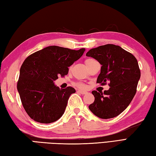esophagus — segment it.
Masks as SVG:
<instances>
[{
	"mask_svg": "<svg viewBox=\"0 0 156 156\" xmlns=\"http://www.w3.org/2000/svg\"><path fill=\"white\" fill-rule=\"evenodd\" d=\"M77 92H78L79 93H80L81 94H86L87 93V92H84V91H82V90H78Z\"/></svg>",
	"mask_w": 156,
	"mask_h": 156,
	"instance_id": "esophagus-1",
	"label": "esophagus"
}]
</instances>
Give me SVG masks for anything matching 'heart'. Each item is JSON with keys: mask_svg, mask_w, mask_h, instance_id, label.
<instances>
[{"mask_svg": "<svg viewBox=\"0 0 156 156\" xmlns=\"http://www.w3.org/2000/svg\"><path fill=\"white\" fill-rule=\"evenodd\" d=\"M95 60L92 59V58H88V59H87L86 61H85V63H86V64L87 65V64H88L90 62H92L94 61ZM76 86H77L78 87L81 88V89H86V85L83 84V83H81V82H77V83H76Z\"/></svg>", "mask_w": 156, "mask_h": 156, "instance_id": "1", "label": "heart"}]
</instances>
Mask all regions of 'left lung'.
<instances>
[{
	"label": "left lung",
	"mask_w": 156,
	"mask_h": 156,
	"mask_svg": "<svg viewBox=\"0 0 156 156\" xmlns=\"http://www.w3.org/2000/svg\"><path fill=\"white\" fill-rule=\"evenodd\" d=\"M101 64L96 83L110 86L104 93L94 90V102L89 109L101 119H110L122 113L136 92L140 71L137 60L130 52L113 44L99 46L87 52Z\"/></svg>",
	"instance_id": "1"
}]
</instances>
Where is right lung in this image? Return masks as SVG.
I'll return each instance as SVG.
<instances>
[{
  "mask_svg": "<svg viewBox=\"0 0 156 156\" xmlns=\"http://www.w3.org/2000/svg\"><path fill=\"white\" fill-rule=\"evenodd\" d=\"M85 50L49 46L26 58L20 68L17 88L23 107L31 119L49 124L62 116L69 97L75 90L72 87L60 89L54 81L59 76L68 74L69 67Z\"/></svg>",
  "mask_w": 156,
  "mask_h": 156,
  "instance_id": "add662e5",
  "label": "right lung"
}]
</instances>
